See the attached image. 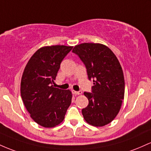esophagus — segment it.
<instances>
[{"mask_svg": "<svg viewBox=\"0 0 151 151\" xmlns=\"http://www.w3.org/2000/svg\"><path fill=\"white\" fill-rule=\"evenodd\" d=\"M73 94L74 95H81L82 94V91H72Z\"/></svg>", "mask_w": 151, "mask_h": 151, "instance_id": "esophagus-1", "label": "esophagus"}]
</instances>
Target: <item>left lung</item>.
<instances>
[{"label":"left lung","mask_w":151,"mask_h":151,"mask_svg":"<svg viewBox=\"0 0 151 151\" xmlns=\"http://www.w3.org/2000/svg\"><path fill=\"white\" fill-rule=\"evenodd\" d=\"M73 53L83 63L88 78L93 81L92 93L84 92L88 105L82 109L85 121L101 127L116 118L124 98L123 70L112 50L100 43H85L76 45Z\"/></svg>","instance_id":"8db88e82"}]
</instances>
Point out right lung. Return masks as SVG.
Listing matches in <instances>:
<instances>
[{
    "label": "right lung",
    "instance_id": "obj_1",
    "mask_svg": "<svg viewBox=\"0 0 151 151\" xmlns=\"http://www.w3.org/2000/svg\"><path fill=\"white\" fill-rule=\"evenodd\" d=\"M72 46L52 45L38 49L25 66L21 83V95L30 117L40 126L52 128L63 121L70 106L69 90L54 88L60 63Z\"/></svg>",
    "mask_w": 151,
    "mask_h": 151
}]
</instances>
